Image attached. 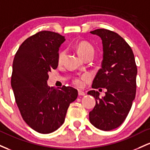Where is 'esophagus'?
Here are the masks:
<instances>
[{
	"label": "esophagus",
	"mask_w": 150,
	"mask_h": 150,
	"mask_svg": "<svg viewBox=\"0 0 150 150\" xmlns=\"http://www.w3.org/2000/svg\"><path fill=\"white\" fill-rule=\"evenodd\" d=\"M78 94H79V96H85L86 93L84 91H83L79 90L78 91Z\"/></svg>",
	"instance_id": "34e87169"
}]
</instances>
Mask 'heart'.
Here are the masks:
<instances>
[{
  "mask_svg": "<svg viewBox=\"0 0 150 150\" xmlns=\"http://www.w3.org/2000/svg\"><path fill=\"white\" fill-rule=\"evenodd\" d=\"M76 50L78 52L79 54L81 57H83L86 54H91L93 55L94 53V49L91 44L85 41L80 42L77 44L76 45ZM65 56V52L62 51L61 52H59L58 56V61L59 62H61L63 59L64 58ZM85 79V77H81V78H76L74 79L73 83L74 85L78 87H81L83 85V80Z\"/></svg>",
  "mask_w": 150,
  "mask_h": 150,
  "instance_id": "1",
  "label": "heart"
}]
</instances>
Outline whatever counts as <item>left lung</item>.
<instances>
[{"label":"left lung","instance_id":"obj_1","mask_svg":"<svg viewBox=\"0 0 150 150\" xmlns=\"http://www.w3.org/2000/svg\"><path fill=\"white\" fill-rule=\"evenodd\" d=\"M100 37L103 44L101 69L92 88L107 90L104 97L95 90L88 92L96 99L89 120L96 128L110 131L120 126L128 115L136 93L137 69L129 45L117 33L105 29L90 32Z\"/></svg>","mask_w":150,"mask_h":150}]
</instances>
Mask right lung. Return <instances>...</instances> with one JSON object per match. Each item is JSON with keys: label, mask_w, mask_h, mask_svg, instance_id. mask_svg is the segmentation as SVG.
<instances>
[{"label": "right lung", "mask_w": 150, "mask_h": 150, "mask_svg": "<svg viewBox=\"0 0 150 150\" xmlns=\"http://www.w3.org/2000/svg\"><path fill=\"white\" fill-rule=\"evenodd\" d=\"M64 37L39 32L20 46L13 63L11 86L23 120L38 132L49 134L62 125L76 89L49 87V72L58 67L59 50Z\"/></svg>", "instance_id": "add662e5"}]
</instances>
